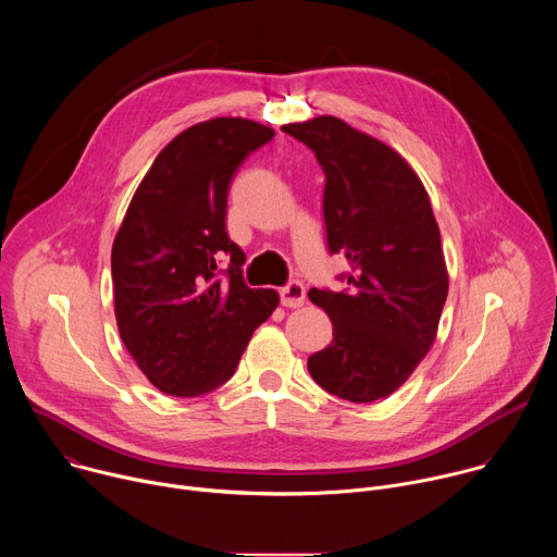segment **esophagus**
Instances as JSON below:
<instances>
[{
  "label": "esophagus",
  "mask_w": 557,
  "mask_h": 557,
  "mask_svg": "<svg viewBox=\"0 0 557 557\" xmlns=\"http://www.w3.org/2000/svg\"><path fill=\"white\" fill-rule=\"evenodd\" d=\"M280 297H282V304L286 308H299L306 301V288H304L301 282H290L288 286H284L280 290Z\"/></svg>",
  "instance_id": "1"
}]
</instances>
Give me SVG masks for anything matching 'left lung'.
Segmentation results:
<instances>
[{"instance_id":"left-lung-1","label":"left lung","mask_w":557,"mask_h":557,"mask_svg":"<svg viewBox=\"0 0 557 557\" xmlns=\"http://www.w3.org/2000/svg\"><path fill=\"white\" fill-rule=\"evenodd\" d=\"M282 129L320 161L329 249L350 264L346 290H308L333 322V342L308 357V372L339 399H385L432 348L447 299L430 196L399 151L337 116Z\"/></svg>"}]
</instances>
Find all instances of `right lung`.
Instances as JSON below:
<instances>
[{"instance_id":"add662e5","label":"right lung","mask_w":557,"mask_h":557,"mask_svg":"<svg viewBox=\"0 0 557 557\" xmlns=\"http://www.w3.org/2000/svg\"><path fill=\"white\" fill-rule=\"evenodd\" d=\"M275 132L218 116L181 132L140 181L112 245L119 335L140 372L172 396H198L235 372L280 297L249 288L247 256L224 228L226 194L245 158ZM230 258L220 276L216 264Z\"/></svg>"}]
</instances>
